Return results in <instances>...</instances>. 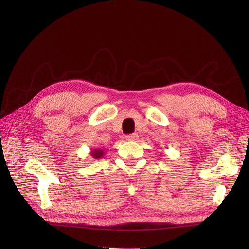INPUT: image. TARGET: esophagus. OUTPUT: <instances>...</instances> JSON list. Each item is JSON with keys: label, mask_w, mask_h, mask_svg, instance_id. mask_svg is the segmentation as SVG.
<instances>
[{"label": "esophagus", "mask_w": 249, "mask_h": 249, "mask_svg": "<svg viewBox=\"0 0 249 249\" xmlns=\"http://www.w3.org/2000/svg\"><path fill=\"white\" fill-rule=\"evenodd\" d=\"M138 135L136 133H133V134H129V135H126V139L129 140V141H136L138 139Z\"/></svg>", "instance_id": "1"}]
</instances>
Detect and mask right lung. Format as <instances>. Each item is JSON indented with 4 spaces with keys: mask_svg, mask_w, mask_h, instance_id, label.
<instances>
[{
    "mask_svg": "<svg viewBox=\"0 0 249 249\" xmlns=\"http://www.w3.org/2000/svg\"><path fill=\"white\" fill-rule=\"evenodd\" d=\"M89 154H90V156H93L94 159L100 160V159H102L103 156H104L105 151L102 150L101 148H95V149H91V151H90Z\"/></svg>",
    "mask_w": 249,
    "mask_h": 249,
    "instance_id": "obj_1",
    "label": "right lung"
}]
</instances>
